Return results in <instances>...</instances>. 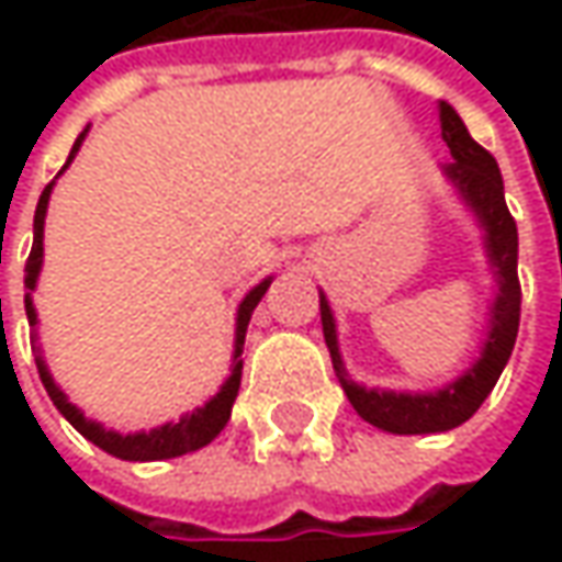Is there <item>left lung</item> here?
I'll use <instances>...</instances> for the list:
<instances>
[{
    "mask_svg": "<svg viewBox=\"0 0 562 562\" xmlns=\"http://www.w3.org/2000/svg\"><path fill=\"white\" fill-rule=\"evenodd\" d=\"M438 119H441L443 143L450 146L453 159L447 162L450 181L460 187L465 203L475 209L479 222L487 231V256L497 269L501 293L491 310V337L485 344L482 359L465 372L460 381L443 387L438 394H391V391H366L350 381L340 353H337L335 315L328 310V300H318L322 310V331L325 344L335 362V375L350 397L353 409L375 428H384L391 435H435V431H450L465 419L475 416V409L485 403V397L494 391L497 378L507 366L513 344L519 335V306H522V288H519V271H516V222L509 215L507 200H504V178L494 156L485 146L472 140L465 131L463 119L447 105L438 102Z\"/></svg>",
    "mask_w": 562,
    "mask_h": 562,
    "instance_id": "8db88e82",
    "label": "left lung"
}]
</instances>
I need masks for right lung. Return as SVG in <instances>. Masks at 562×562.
Returning a JSON list of instances; mask_svg holds the SVG:
<instances>
[{
    "instance_id": "1",
    "label": "right lung",
    "mask_w": 562,
    "mask_h": 562,
    "mask_svg": "<svg viewBox=\"0 0 562 562\" xmlns=\"http://www.w3.org/2000/svg\"><path fill=\"white\" fill-rule=\"evenodd\" d=\"M87 137V131L80 134L71 146V156H68V162L75 159V153L80 149V140ZM65 162V168H68ZM49 193H53V184H46L43 190V196H40V203H36V215H33V249L31 256H27V266H24V288L33 291L36 288V274H40V266H43V218H46V205H49ZM271 281H262L259 288H252L247 293V300L240 303V313H237V340H234V372L225 381V387L215 394V397L205 403L203 409H196V413H190L181 422H175V425H162V428H156V431H140V435H119V431H105L102 425L97 422H87L83 419V413L68 403V397L55 387L53 375L46 372V362L40 357V350H36V369H40V378H43V387H46V394L53 397L55 409L65 416V419L75 425L77 431L87 438V441H93L97 447H102L105 453H112V457H119V460H171V457H184L190 450H200L209 441H215L218 438V431L225 428L227 419H231V406H234V397H237V391H240V372H244V337H247V325H249V315L256 310V303L262 300V293L269 291ZM24 306H27V322L36 325V313H33V303H31V293L24 296Z\"/></svg>"
}]
</instances>
